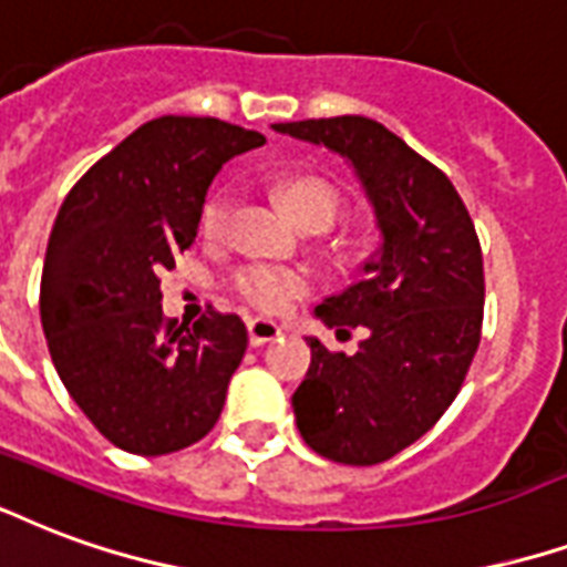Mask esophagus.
Instances as JSON below:
<instances>
[{"label":"esophagus","instance_id":"obj_1","mask_svg":"<svg viewBox=\"0 0 567 567\" xmlns=\"http://www.w3.org/2000/svg\"><path fill=\"white\" fill-rule=\"evenodd\" d=\"M246 330H249V342L255 348L282 337V327L276 324V321H270V318H251L249 324H246Z\"/></svg>","mask_w":567,"mask_h":567}]
</instances>
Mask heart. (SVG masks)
Here are the masks:
<instances>
[{
  "label": "heart",
  "mask_w": 567,
  "mask_h": 567,
  "mask_svg": "<svg viewBox=\"0 0 567 567\" xmlns=\"http://www.w3.org/2000/svg\"><path fill=\"white\" fill-rule=\"evenodd\" d=\"M279 195H282V204L297 221L306 219V216H321L330 225L337 221L339 192L330 183H324V179H285L282 186H279ZM230 209H234V200H230L228 192H216L207 200L204 216H200V228H204L207 237H221L228 230ZM234 288H237L243 303L258 309V312L272 316V312H285L295 300H300L309 291V282H306L303 272L285 270V267H270V264H255V267H246V270L237 272Z\"/></svg>",
  "instance_id": "obj_1"
}]
</instances>
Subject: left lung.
<instances>
[{
    "label": "left lung",
    "instance_id": "8db88e82",
    "mask_svg": "<svg viewBox=\"0 0 567 567\" xmlns=\"http://www.w3.org/2000/svg\"><path fill=\"white\" fill-rule=\"evenodd\" d=\"M272 132L346 158L381 234L358 282L316 306L327 327H363V339L354 354L306 339L312 363L291 396L297 430L333 463H384L433 430L472 367L484 321L475 225L454 183L369 116Z\"/></svg>",
    "mask_w": 567,
    "mask_h": 567
}]
</instances>
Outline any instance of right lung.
Masks as SVG:
<instances>
[{
	"label": "right lung",
	"instance_id": "right-lung-1",
	"mask_svg": "<svg viewBox=\"0 0 567 567\" xmlns=\"http://www.w3.org/2000/svg\"><path fill=\"white\" fill-rule=\"evenodd\" d=\"M267 137L213 116H158L78 179L41 270V327L62 384L128 454L162 456L216 426L249 337L237 316L162 318L158 272L198 237L213 177Z\"/></svg>",
	"mask_w": 567,
	"mask_h": 567
}]
</instances>
